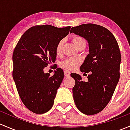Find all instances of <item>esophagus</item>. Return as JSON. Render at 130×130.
I'll return each instance as SVG.
<instances>
[{"instance_id": "34e87169", "label": "esophagus", "mask_w": 130, "mask_h": 130, "mask_svg": "<svg viewBox=\"0 0 130 130\" xmlns=\"http://www.w3.org/2000/svg\"><path fill=\"white\" fill-rule=\"evenodd\" d=\"M64 75H65V77H70V72L69 71V70H64Z\"/></svg>"}]
</instances>
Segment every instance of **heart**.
Listing matches in <instances>:
<instances>
[{"label": "heart", "mask_w": 130, "mask_h": 130, "mask_svg": "<svg viewBox=\"0 0 130 130\" xmlns=\"http://www.w3.org/2000/svg\"><path fill=\"white\" fill-rule=\"evenodd\" d=\"M73 43L75 44V46L78 47L79 46L82 45V44H86V41L83 38L80 37V36H74L72 38ZM64 44V40H61L58 41L57 43V46H56V53L57 54L59 55L61 53L62 51L63 46ZM80 61L77 59L71 58H69L65 59L64 61L60 63V65L63 67L65 68V69H70V70H72V69H75L79 64Z\"/></svg>", "instance_id": "obj_1"}]
</instances>
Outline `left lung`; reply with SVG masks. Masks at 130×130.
Here are the masks:
<instances>
[{"label": "left lung", "mask_w": 130, "mask_h": 130, "mask_svg": "<svg viewBox=\"0 0 130 130\" xmlns=\"http://www.w3.org/2000/svg\"><path fill=\"white\" fill-rule=\"evenodd\" d=\"M84 38L89 44V54L80 67L89 73L87 82L77 73H72L75 84L73 99L78 109L87 115L101 112L112 98L120 79L121 53L114 35L107 29L94 24L72 27L70 33Z\"/></svg>", "instance_id": "1"}]
</instances>
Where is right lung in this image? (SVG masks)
Instances as JSON below:
<instances>
[{
    "label": "right lung",
    "mask_w": 130,
    "mask_h": 130,
    "mask_svg": "<svg viewBox=\"0 0 130 130\" xmlns=\"http://www.w3.org/2000/svg\"><path fill=\"white\" fill-rule=\"evenodd\" d=\"M70 27L34 26L23 34L14 49L13 79L23 104L35 113H45L53 105L63 71L58 68L50 76L43 69L56 60L57 43L67 36Z\"/></svg>",
    "instance_id": "right-lung-1"
}]
</instances>
